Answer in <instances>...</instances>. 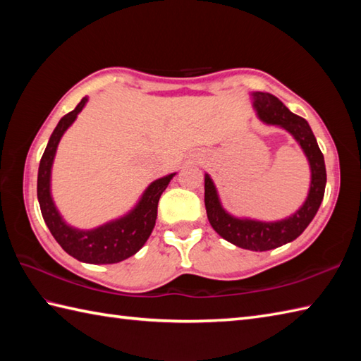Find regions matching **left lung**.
<instances>
[{"label":"left lung","instance_id":"left-lung-1","mask_svg":"<svg viewBox=\"0 0 361 361\" xmlns=\"http://www.w3.org/2000/svg\"><path fill=\"white\" fill-rule=\"evenodd\" d=\"M252 106L260 121L265 124L278 126L295 137L309 159L312 180L309 195L304 204L290 217L278 221H260L251 219H237L228 214L221 206L217 189L211 176L204 175V206L211 226L225 240L235 247L251 251H268L282 247L302 234L313 217L317 216L319 204L323 202L326 189V164L317 137L313 135L309 122L298 114L291 113L278 97L262 91H255Z\"/></svg>","mask_w":361,"mask_h":361}]
</instances>
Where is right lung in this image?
Here are the masks:
<instances>
[{
  "label": "right lung",
  "mask_w": 361,
  "mask_h": 361,
  "mask_svg": "<svg viewBox=\"0 0 361 361\" xmlns=\"http://www.w3.org/2000/svg\"><path fill=\"white\" fill-rule=\"evenodd\" d=\"M87 101L88 97H83L79 105L65 114L54 128L38 166L37 197L46 226L68 255L87 264H116L133 256L147 242L157 221L159 197L175 173L150 183V186L144 190L141 200L124 217L94 229H75L68 225L52 202L51 169L60 140L78 118Z\"/></svg>",
  "instance_id": "add662e5"
}]
</instances>
